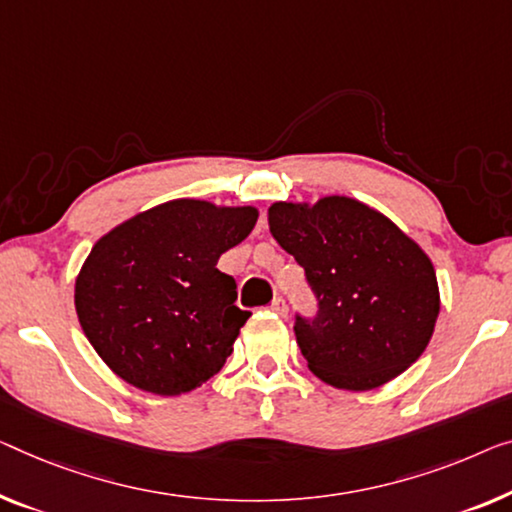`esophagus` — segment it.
I'll use <instances>...</instances> for the list:
<instances>
[{
  "label": "esophagus",
  "mask_w": 512,
  "mask_h": 512,
  "mask_svg": "<svg viewBox=\"0 0 512 512\" xmlns=\"http://www.w3.org/2000/svg\"><path fill=\"white\" fill-rule=\"evenodd\" d=\"M271 310L276 312V315L285 317V315H287V303H285V299H282V296H276V299L271 301Z\"/></svg>",
  "instance_id": "1"
}]
</instances>
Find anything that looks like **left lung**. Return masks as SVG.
I'll return each mask as SVG.
<instances>
[{"instance_id":"8db88e82","label":"left lung","mask_w":512,"mask_h":512,"mask_svg":"<svg viewBox=\"0 0 512 512\" xmlns=\"http://www.w3.org/2000/svg\"><path fill=\"white\" fill-rule=\"evenodd\" d=\"M269 230L303 266L317 315H296L312 375L342 391H372L418 361L439 317L430 257L393 220L345 195L276 202Z\"/></svg>"}]
</instances>
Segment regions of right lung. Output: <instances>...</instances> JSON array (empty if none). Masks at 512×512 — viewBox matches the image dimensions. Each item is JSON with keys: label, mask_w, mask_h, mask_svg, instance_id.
I'll use <instances>...</instances> for the list:
<instances>
[{"label": "right lung", "mask_w": 512, "mask_h": 512, "mask_svg": "<svg viewBox=\"0 0 512 512\" xmlns=\"http://www.w3.org/2000/svg\"><path fill=\"white\" fill-rule=\"evenodd\" d=\"M255 207L172 200L96 241L75 280L82 331L128 384L181 395L223 368L250 317L218 259L257 223Z\"/></svg>", "instance_id": "obj_1"}]
</instances>
